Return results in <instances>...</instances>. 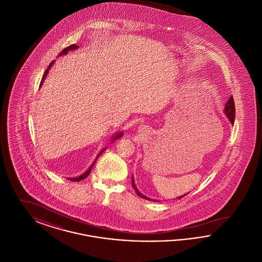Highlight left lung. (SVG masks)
I'll list each match as a JSON object with an SVG mask.
<instances>
[{
  "label": "left lung",
  "mask_w": 262,
  "mask_h": 262,
  "mask_svg": "<svg viewBox=\"0 0 262 262\" xmlns=\"http://www.w3.org/2000/svg\"><path fill=\"white\" fill-rule=\"evenodd\" d=\"M225 114H226L227 117L229 118L230 122H231L232 124H234V122H235V115H236V109H235V102H234L233 96L230 97V99L228 100V102H227L226 105H225ZM132 182H133V187L135 188L137 195H138L139 198H141V199L150 200V199L146 198V196L143 195V194H141V193L138 191V189H137L136 185H135V182H134V177L132 178ZM185 195H186V194H185ZM185 195H182V196H180L179 199H182V198H184Z\"/></svg>",
  "instance_id": "obj_1"
}]
</instances>
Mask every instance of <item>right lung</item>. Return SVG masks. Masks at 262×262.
Here are the masks:
<instances>
[{
	"label": "right lung",
	"instance_id": "1",
	"mask_svg": "<svg viewBox=\"0 0 262 262\" xmlns=\"http://www.w3.org/2000/svg\"><path fill=\"white\" fill-rule=\"evenodd\" d=\"M77 48V46L75 45V44H72L71 46H69V47H67V48H64L63 50L60 53V55L59 56H61V55H64V54H67L68 53V51L70 50H75V49H76ZM53 63H54V61L53 62H51L50 64L48 66V68H47V70L45 71V73H44V75H43V77H42V79H41V82H40V88H41V85H42V83H43V81H44V79H45V77H46V75H48V72H49V70H50L51 67L53 66ZM123 136V133H121V134H118V135H116L115 137H113L112 140H116L117 138H120V137H122ZM105 149L106 148H104L103 150H101L100 151L99 154L97 155V157H96V159H95V161L93 162V164L89 167V169H88V171L84 173L83 174H81V176H79V177H76V178H71V179H69L70 181H73V182H79V181H81V180H83V179H85L86 177H88V174H90V171H91V169L93 168V165L95 164V162H96V160H97V158L99 157L100 155H101V153L102 152H104L105 151Z\"/></svg>",
	"mask_w": 262,
	"mask_h": 262
}]
</instances>
